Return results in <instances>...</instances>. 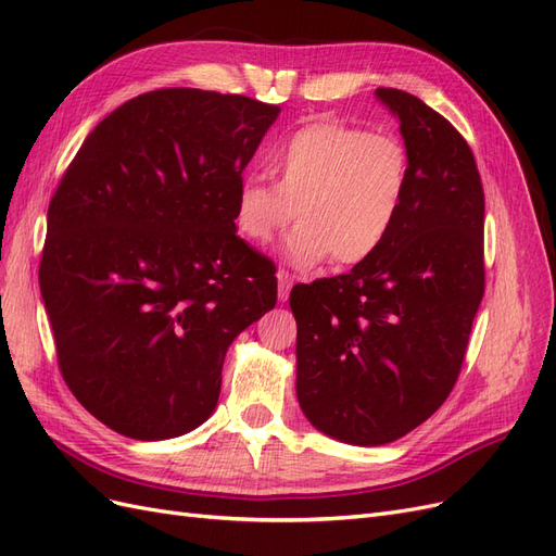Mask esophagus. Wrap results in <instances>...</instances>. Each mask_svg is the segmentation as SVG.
<instances>
[{"instance_id":"obj_1","label":"esophagus","mask_w":556,"mask_h":556,"mask_svg":"<svg viewBox=\"0 0 556 556\" xmlns=\"http://www.w3.org/2000/svg\"><path fill=\"white\" fill-rule=\"evenodd\" d=\"M276 276H278V299L280 301H288L290 290H292V285H294V276L290 271H285V268H280Z\"/></svg>"}]
</instances>
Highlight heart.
<instances>
[{"label":"heart","mask_w":556,"mask_h":556,"mask_svg":"<svg viewBox=\"0 0 556 556\" xmlns=\"http://www.w3.org/2000/svg\"><path fill=\"white\" fill-rule=\"evenodd\" d=\"M274 182L245 176L233 201L243 239L266 245L296 215L282 245L294 266L331 257L355 266L390 237L408 190L406 148L390 134L343 123H313L294 131L268 160Z\"/></svg>","instance_id":"obj_1"}]
</instances>
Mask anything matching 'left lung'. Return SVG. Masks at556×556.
Listing matches in <instances>:
<instances>
[{"mask_svg":"<svg viewBox=\"0 0 556 556\" xmlns=\"http://www.w3.org/2000/svg\"><path fill=\"white\" fill-rule=\"evenodd\" d=\"M408 155L390 237L350 274L296 285V399L331 439L392 443L443 406L484 294V192L462 134L422 99L378 88Z\"/></svg>","mask_w":556,"mask_h":556,"instance_id":"left-lung-1","label":"left lung"}]
</instances>
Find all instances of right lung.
Wrapping results in <instances>:
<instances>
[{"instance_id": "right-lung-1", "label": "right lung", "mask_w": 556, "mask_h": 556, "mask_svg": "<svg viewBox=\"0 0 556 556\" xmlns=\"http://www.w3.org/2000/svg\"><path fill=\"white\" fill-rule=\"evenodd\" d=\"M278 113L194 88L139 94L50 199L39 285L60 371L127 439L204 425L231 341L276 306V268L237 237L233 201Z\"/></svg>"}]
</instances>
